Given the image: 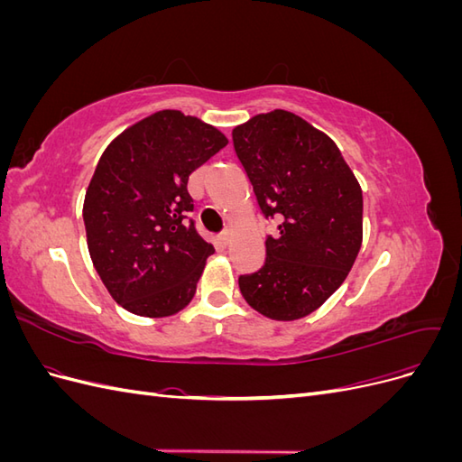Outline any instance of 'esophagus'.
<instances>
[{
	"label": "esophagus",
	"instance_id": "esophagus-1",
	"mask_svg": "<svg viewBox=\"0 0 462 462\" xmlns=\"http://www.w3.org/2000/svg\"><path fill=\"white\" fill-rule=\"evenodd\" d=\"M217 241H219L221 245H229V241H231V233H229V231H223V233L217 236Z\"/></svg>",
	"mask_w": 462,
	"mask_h": 462
}]
</instances>
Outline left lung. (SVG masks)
I'll return each instance as SVG.
<instances>
[{
    "instance_id": "left-lung-1",
    "label": "left lung",
    "mask_w": 462,
    "mask_h": 462,
    "mask_svg": "<svg viewBox=\"0 0 462 462\" xmlns=\"http://www.w3.org/2000/svg\"><path fill=\"white\" fill-rule=\"evenodd\" d=\"M236 158L262 214L279 217L265 263L241 275L245 300L265 318L312 314L341 287L362 245V189L331 138L285 109L233 129Z\"/></svg>"
}]
</instances>
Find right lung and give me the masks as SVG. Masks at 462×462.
I'll list each match as a JSON object with an SVG mask.
<instances>
[{"label": "right lung", "mask_w": 462, "mask_h": 462, "mask_svg": "<svg viewBox=\"0 0 462 462\" xmlns=\"http://www.w3.org/2000/svg\"><path fill=\"white\" fill-rule=\"evenodd\" d=\"M227 146L212 125L162 109L104 150L82 219L94 268L125 310L173 316L192 300L214 246L187 221L189 175Z\"/></svg>", "instance_id": "1"}]
</instances>
